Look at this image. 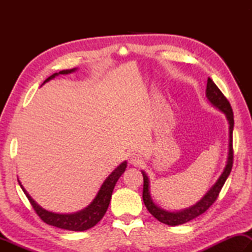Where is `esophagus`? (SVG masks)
I'll list each match as a JSON object with an SVG mask.
<instances>
[{
	"mask_svg": "<svg viewBox=\"0 0 252 252\" xmlns=\"http://www.w3.org/2000/svg\"><path fill=\"white\" fill-rule=\"evenodd\" d=\"M129 162H130L131 164H133V165H139V164L142 163L143 160H142L141 156L138 155V153L133 152V153H131V155L129 156Z\"/></svg>",
	"mask_w": 252,
	"mask_h": 252,
	"instance_id": "esophagus-1",
	"label": "esophagus"
}]
</instances>
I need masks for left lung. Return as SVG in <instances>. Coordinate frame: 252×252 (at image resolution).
Listing matches in <instances>:
<instances>
[{
  "instance_id": "8db88e82",
  "label": "left lung",
  "mask_w": 252,
  "mask_h": 252,
  "mask_svg": "<svg viewBox=\"0 0 252 252\" xmlns=\"http://www.w3.org/2000/svg\"><path fill=\"white\" fill-rule=\"evenodd\" d=\"M206 96L209 100V102L215 106V108L219 109L221 112L225 114V118H227L228 123H229V152H228V159H227V164L223 169V172L221 173L217 182L213 185L210 190L203 195L202 199L198 201L194 206L183 209L180 211H167L164 209H161L157 206V204L153 202L150 194V181H149V178L146 174V172L142 171L143 176V202L146 204L147 209L149 212L158 219L160 222L168 224V225H179L183 224L186 222H189L190 220L197 218L200 215H202L203 212H206L209 208L212 206V203L216 201L217 198L220 193L221 189L224 185L225 180L229 177L230 172H231L232 169V163H233V148H232V132H233V112L231 109V105H230L229 101L227 100L222 92L219 90V88L217 87L215 82L208 78L207 82V89H206Z\"/></svg>"
}]
</instances>
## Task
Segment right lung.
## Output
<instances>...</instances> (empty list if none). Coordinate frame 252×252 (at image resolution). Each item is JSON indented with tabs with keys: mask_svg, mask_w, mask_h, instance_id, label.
Returning <instances> with one entry per match:
<instances>
[{
	"mask_svg": "<svg viewBox=\"0 0 252 252\" xmlns=\"http://www.w3.org/2000/svg\"><path fill=\"white\" fill-rule=\"evenodd\" d=\"M76 69H71V70H63L60 71L59 73H54L46 79L43 84L48 81L54 79L55 76L59 74H69L74 72ZM126 161L122 162V163L119 165V167L113 170V172L110 174V176L105 179L104 182L102 183L100 190L97 191L95 198L93 199V201L89 204L87 208L82 209L81 211L74 212V213H55L45 210L42 207H40L34 200L31 198L27 190L24 189L23 186L21 185L20 180L19 185L22 188L23 192L27 195L29 199L30 203L32 204L34 210H35L36 215L40 217V218L44 221L45 223L50 225H54V227L65 229V230H71V231H84V230H88L99 222V221L103 218L105 215L106 210H108V207L111 201V195H112L114 186H116L117 181L119 178L122 176V173L126 171Z\"/></svg>",
	"mask_w": 252,
	"mask_h": 252,
	"instance_id": "obj_1",
	"label": "right lung"
}]
</instances>
